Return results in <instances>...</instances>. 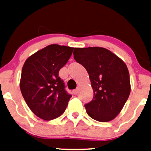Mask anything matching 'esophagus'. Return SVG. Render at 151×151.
<instances>
[{
    "label": "esophagus",
    "instance_id": "obj_1",
    "mask_svg": "<svg viewBox=\"0 0 151 151\" xmlns=\"http://www.w3.org/2000/svg\"><path fill=\"white\" fill-rule=\"evenodd\" d=\"M78 91H79V89H75V90H74L73 91V93L74 95H77V93H78Z\"/></svg>",
    "mask_w": 151,
    "mask_h": 151
}]
</instances>
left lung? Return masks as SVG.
<instances>
[{"instance_id": "8db88e82", "label": "left lung", "mask_w": 151, "mask_h": 151, "mask_svg": "<svg viewBox=\"0 0 151 151\" xmlns=\"http://www.w3.org/2000/svg\"><path fill=\"white\" fill-rule=\"evenodd\" d=\"M74 58L89 74L93 98L85 104L93 119L108 122L121 112L131 91L126 64L119 57L103 47L74 48Z\"/></svg>"}]
</instances>
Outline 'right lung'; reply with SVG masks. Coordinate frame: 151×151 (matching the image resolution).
<instances>
[{
  "instance_id": "add662e5",
  "label": "right lung",
  "mask_w": 151,
  "mask_h": 151,
  "mask_svg": "<svg viewBox=\"0 0 151 151\" xmlns=\"http://www.w3.org/2000/svg\"><path fill=\"white\" fill-rule=\"evenodd\" d=\"M73 49L47 46L28 57L22 68L21 92L30 110L45 121L61 116L72 97L65 90L58 72L68 61Z\"/></svg>"
}]
</instances>
